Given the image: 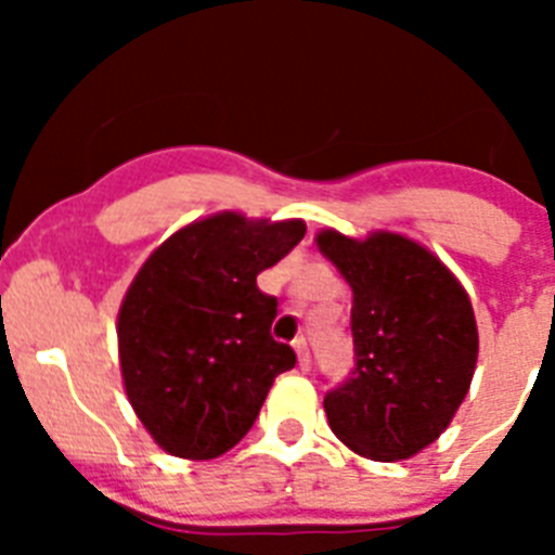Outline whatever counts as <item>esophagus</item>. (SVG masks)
I'll use <instances>...</instances> for the list:
<instances>
[{
    "instance_id": "obj_1",
    "label": "esophagus",
    "mask_w": 555,
    "mask_h": 555,
    "mask_svg": "<svg viewBox=\"0 0 555 555\" xmlns=\"http://www.w3.org/2000/svg\"><path fill=\"white\" fill-rule=\"evenodd\" d=\"M294 352H297V361H300L302 370H308L311 366V356H308V341L306 338H294Z\"/></svg>"
}]
</instances>
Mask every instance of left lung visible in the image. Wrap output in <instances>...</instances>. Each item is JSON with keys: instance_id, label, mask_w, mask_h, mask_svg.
Masks as SVG:
<instances>
[{"instance_id": "obj_1", "label": "left lung", "mask_w": 555, "mask_h": 555, "mask_svg": "<svg viewBox=\"0 0 555 555\" xmlns=\"http://www.w3.org/2000/svg\"><path fill=\"white\" fill-rule=\"evenodd\" d=\"M317 247L352 288L356 370L325 395L327 425L364 459H411L444 434L473 384V302L430 249L400 233L325 228Z\"/></svg>"}]
</instances>
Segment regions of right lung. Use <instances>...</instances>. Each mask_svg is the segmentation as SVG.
<instances>
[{
    "mask_svg": "<svg viewBox=\"0 0 555 555\" xmlns=\"http://www.w3.org/2000/svg\"><path fill=\"white\" fill-rule=\"evenodd\" d=\"M302 235V219L222 210L171 233L132 278L116 325L121 380L166 453H228L253 428L274 377L297 364L269 333L278 300L255 278Z\"/></svg>",
    "mask_w": 555,
    "mask_h": 555,
    "instance_id": "obj_1",
    "label": "right lung"
}]
</instances>
